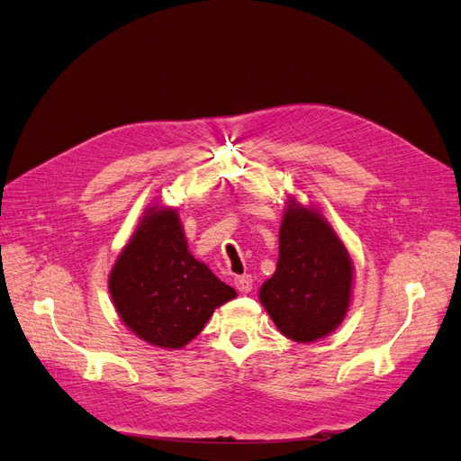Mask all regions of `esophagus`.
<instances>
[{
	"label": "esophagus",
	"instance_id": "1",
	"mask_svg": "<svg viewBox=\"0 0 461 461\" xmlns=\"http://www.w3.org/2000/svg\"><path fill=\"white\" fill-rule=\"evenodd\" d=\"M234 286L239 288L240 292H249L254 288V278L252 275H240V276H234Z\"/></svg>",
	"mask_w": 461,
	"mask_h": 461
}]
</instances>
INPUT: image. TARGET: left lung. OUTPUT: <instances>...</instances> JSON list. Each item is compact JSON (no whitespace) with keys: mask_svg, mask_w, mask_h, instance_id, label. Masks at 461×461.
Wrapping results in <instances>:
<instances>
[{"mask_svg":"<svg viewBox=\"0 0 461 461\" xmlns=\"http://www.w3.org/2000/svg\"><path fill=\"white\" fill-rule=\"evenodd\" d=\"M352 259L325 217L288 202L275 275L259 300L285 337L313 342L337 329L352 294Z\"/></svg>","mask_w":461,"mask_h":461,"instance_id":"1","label":"left lung"}]
</instances>
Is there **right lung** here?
Segmentation results:
<instances>
[{
	"label": "right lung",
	"instance_id": "right-lung-1",
	"mask_svg": "<svg viewBox=\"0 0 461 461\" xmlns=\"http://www.w3.org/2000/svg\"><path fill=\"white\" fill-rule=\"evenodd\" d=\"M122 323L142 340L178 350L236 290L188 252L176 209L149 207L109 275Z\"/></svg>",
	"mask_w": 461,
	"mask_h": 461
}]
</instances>
